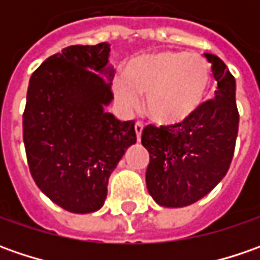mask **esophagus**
Masks as SVG:
<instances>
[{
	"mask_svg": "<svg viewBox=\"0 0 260 260\" xmlns=\"http://www.w3.org/2000/svg\"><path fill=\"white\" fill-rule=\"evenodd\" d=\"M135 130H136V137H137V140L140 142L142 132H143V123H142V121H137V123L135 124Z\"/></svg>",
	"mask_w": 260,
	"mask_h": 260,
	"instance_id": "34e87169",
	"label": "esophagus"
}]
</instances>
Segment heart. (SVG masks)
<instances>
[{"label":"heart","instance_id":"b5f03b06","mask_svg":"<svg viewBox=\"0 0 260 260\" xmlns=\"http://www.w3.org/2000/svg\"><path fill=\"white\" fill-rule=\"evenodd\" d=\"M211 78V65L204 56L160 50L133 57L114 89L130 107L139 103V95H146V113L153 121L179 124L203 107Z\"/></svg>","mask_w":260,"mask_h":260}]
</instances>
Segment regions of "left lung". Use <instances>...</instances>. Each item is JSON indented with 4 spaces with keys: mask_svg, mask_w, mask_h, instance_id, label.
<instances>
[{
    "mask_svg": "<svg viewBox=\"0 0 260 260\" xmlns=\"http://www.w3.org/2000/svg\"><path fill=\"white\" fill-rule=\"evenodd\" d=\"M217 81L215 98L179 124L146 125L142 145L150 155L146 185L162 207H185L208 194L227 174L239 130L236 81L224 62L204 53Z\"/></svg>",
    "mask_w": 260,
    "mask_h": 260,
    "instance_id": "obj_1",
    "label": "left lung"
}]
</instances>
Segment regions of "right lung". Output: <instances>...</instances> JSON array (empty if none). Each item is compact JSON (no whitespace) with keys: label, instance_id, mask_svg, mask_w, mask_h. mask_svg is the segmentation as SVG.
<instances>
[{"label":"right lung","instance_id":"obj_1","mask_svg":"<svg viewBox=\"0 0 260 260\" xmlns=\"http://www.w3.org/2000/svg\"><path fill=\"white\" fill-rule=\"evenodd\" d=\"M108 56L105 42L65 47L36 69L27 89L23 140L30 174L46 197L76 214L104 205L110 175L136 143L135 121L104 110L113 100Z\"/></svg>","mask_w":260,"mask_h":260}]
</instances>
